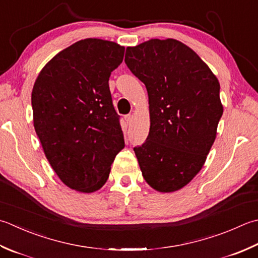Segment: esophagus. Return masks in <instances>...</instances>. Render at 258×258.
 <instances>
[{
  "label": "esophagus",
  "instance_id": "1",
  "mask_svg": "<svg viewBox=\"0 0 258 258\" xmlns=\"http://www.w3.org/2000/svg\"><path fill=\"white\" fill-rule=\"evenodd\" d=\"M132 118H133V116L131 115V114H127V115H125V116H124L125 122L127 123V124H131V123H132Z\"/></svg>",
  "mask_w": 258,
  "mask_h": 258
}]
</instances>
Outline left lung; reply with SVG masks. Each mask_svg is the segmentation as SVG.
Returning <instances> with one entry per match:
<instances>
[{
  "label": "left lung",
  "mask_w": 258,
  "mask_h": 258,
  "mask_svg": "<svg viewBox=\"0 0 258 258\" xmlns=\"http://www.w3.org/2000/svg\"><path fill=\"white\" fill-rule=\"evenodd\" d=\"M125 63L149 95L148 138L135 146L143 178L160 192L188 184L203 168L223 115L218 79L174 39L126 48Z\"/></svg>",
  "instance_id": "1"
}]
</instances>
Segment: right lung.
Wrapping results in <instances>:
<instances>
[{"instance_id": "1", "label": "right lung", "mask_w": 258, "mask_h": 258, "mask_svg": "<svg viewBox=\"0 0 258 258\" xmlns=\"http://www.w3.org/2000/svg\"><path fill=\"white\" fill-rule=\"evenodd\" d=\"M124 50L80 40L55 54L33 86V124L44 154L59 179L82 192L102 188L125 146L108 85Z\"/></svg>"}]
</instances>
